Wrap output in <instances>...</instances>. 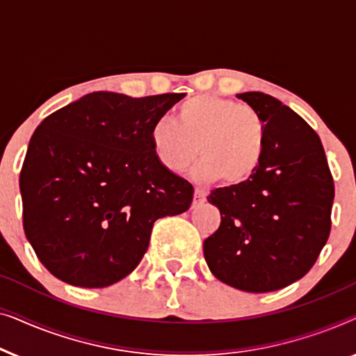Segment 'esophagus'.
Instances as JSON below:
<instances>
[{"mask_svg": "<svg viewBox=\"0 0 356 356\" xmlns=\"http://www.w3.org/2000/svg\"><path fill=\"white\" fill-rule=\"evenodd\" d=\"M204 201H206V193H204L202 189H196V191H194L193 206H199V204H202Z\"/></svg>", "mask_w": 356, "mask_h": 356, "instance_id": "esophagus-1", "label": "esophagus"}]
</instances>
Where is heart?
I'll return each instance as SVG.
<instances>
[{"label": "heart", "instance_id": "obj_1", "mask_svg": "<svg viewBox=\"0 0 356 356\" xmlns=\"http://www.w3.org/2000/svg\"><path fill=\"white\" fill-rule=\"evenodd\" d=\"M150 144L155 159L168 172L189 167L199 150L202 160L193 172L197 181L223 179L227 186H238L261 165L266 133L259 116L248 106L217 95H199L179 106L177 121H155Z\"/></svg>", "mask_w": 356, "mask_h": 356}]
</instances>
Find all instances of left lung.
<instances>
[{"instance_id": "left-lung-1", "label": "left lung", "mask_w": 356, "mask_h": 356, "mask_svg": "<svg viewBox=\"0 0 356 356\" xmlns=\"http://www.w3.org/2000/svg\"><path fill=\"white\" fill-rule=\"evenodd\" d=\"M264 124L261 165L246 183L217 188L218 230L204 240L209 269L233 289L264 293L300 280L330 233L334 179L316 131L262 92H245Z\"/></svg>"}]
</instances>
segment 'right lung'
Instances as JSON below:
<instances>
[{
  "label": "right lung",
  "instance_id": "1",
  "mask_svg": "<svg viewBox=\"0 0 356 356\" xmlns=\"http://www.w3.org/2000/svg\"><path fill=\"white\" fill-rule=\"evenodd\" d=\"M184 94L92 92L47 116L19 178L29 243L56 279L104 289L131 274L154 222L186 212L191 183L163 168L150 128Z\"/></svg>",
  "mask_w": 356,
  "mask_h": 356
}]
</instances>
